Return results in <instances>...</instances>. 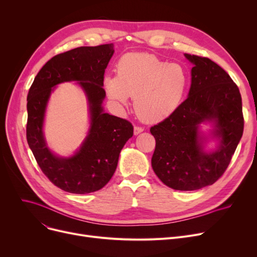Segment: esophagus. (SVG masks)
Masks as SVG:
<instances>
[{
  "label": "esophagus",
  "mask_w": 257,
  "mask_h": 257,
  "mask_svg": "<svg viewBox=\"0 0 257 257\" xmlns=\"http://www.w3.org/2000/svg\"><path fill=\"white\" fill-rule=\"evenodd\" d=\"M144 131V128L143 127H140V126H136L134 127V134H136V136H138V134H140L141 132H143Z\"/></svg>",
  "instance_id": "esophagus-1"
}]
</instances>
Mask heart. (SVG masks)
I'll use <instances>...</instances> for the list:
<instances>
[{
    "label": "heart",
    "instance_id": "heart-1",
    "mask_svg": "<svg viewBox=\"0 0 257 257\" xmlns=\"http://www.w3.org/2000/svg\"><path fill=\"white\" fill-rule=\"evenodd\" d=\"M116 76L105 78L110 99L126 104L134 97L140 118L157 123L172 115L181 105L190 83L185 67L170 63L149 53H129L115 65Z\"/></svg>",
    "mask_w": 257,
    "mask_h": 257
}]
</instances>
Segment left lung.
<instances>
[{
	"mask_svg": "<svg viewBox=\"0 0 257 257\" xmlns=\"http://www.w3.org/2000/svg\"><path fill=\"white\" fill-rule=\"evenodd\" d=\"M194 67L188 97L172 115L151 127L156 146L152 168L166 185L196 191L213 184L228 168L244 131L241 97L237 85L209 58L184 54ZM215 124L217 151L205 153L198 127Z\"/></svg>",
	"mask_w": 257,
	"mask_h": 257,
	"instance_id": "left-lung-1",
	"label": "left lung"
}]
</instances>
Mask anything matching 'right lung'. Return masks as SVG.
I'll return each mask as SVG.
<instances>
[{
	"label": "right lung",
	"instance_id": "right-lung-1",
	"mask_svg": "<svg viewBox=\"0 0 257 257\" xmlns=\"http://www.w3.org/2000/svg\"><path fill=\"white\" fill-rule=\"evenodd\" d=\"M113 45L79 47L51 58L36 75L27 97V142L49 180L62 191L88 194L101 190L115 172L120 150L133 136L125 118L105 113L104 73L113 55ZM78 80L89 101L91 128L80 149L72 157L58 158L50 151L42 132L46 103L51 88Z\"/></svg>",
	"mask_w": 257,
	"mask_h": 257
}]
</instances>
